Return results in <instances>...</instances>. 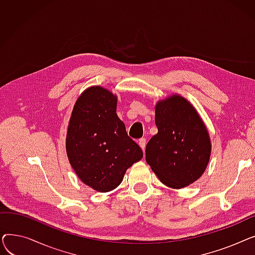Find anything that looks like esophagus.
<instances>
[{
    "label": "esophagus",
    "mask_w": 255,
    "mask_h": 255,
    "mask_svg": "<svg viewBox=\"0 0 255 255\" xmlns=\"http://www.w3.org/2000/svg\"><path fill=\"white\" fill-rule=\"evenodd\" d=\"M145 143H146V140H145V138H140L139 140H138V144H139V146L141 148V150L144 152V149H145Z\"/></svg>",
    "instance_id": "obj_1"
}]
</instances>
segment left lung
<instances>
[{
	"mask_svg": "<svg viewBox=\"0 0 255 255\" xmlns=\"http://www.w3.org/2000/svg\"><path fill=\"white\" fill-rule=\"evenodd\" d=\"M158 133L145 146V161L164 185L173 189L188 186L206 170L211 140L193 105L180 95L155 106Z\"/></svg>",
	"mask_w": 255,
	"mask_h": 255,
	"instance_id": "1",
	"label": "left lung"
}]
</instances>
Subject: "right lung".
Instances as JSON below:
<instances>
[{
  "mask_svg": "<svg viewBox=\"0 0 255 255\" xmlns=\"http://www.w3.org/2000/svg\"><path fill=\"white\" fill-rule=\"evenodd\" d=\"M117 96L91 87L76 100L66 137V152L77 177L99 192L123 181L126 170L142 158L139 145L117 115Z\"/></svg>",
  "mask_w": 255,
  "mask_h": 255,
  "instance_id": "add662e5",
  "label": "right lung"
}]
</instances>
